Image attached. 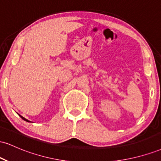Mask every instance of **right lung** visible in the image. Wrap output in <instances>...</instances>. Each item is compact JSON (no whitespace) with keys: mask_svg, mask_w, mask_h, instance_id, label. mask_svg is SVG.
<instances>
[{"mask_svg":"<svg viewBox=\"0 0 161 161\" xmlns=\"http://www.w3.org/2000/svg\"><path fill=\"white\" fill-rule=\"evenodd\" d=\"M19 116H20V117H21V118H22V119H23V120H25V121H26V122H30V121H29V120H28V119H25V118H24V117H23V116H20V115H19Z\"/></svg>","mask_w":161,"mask_h":161,"instance_id":"add662e5","label":"right lung"}]
</instances>
